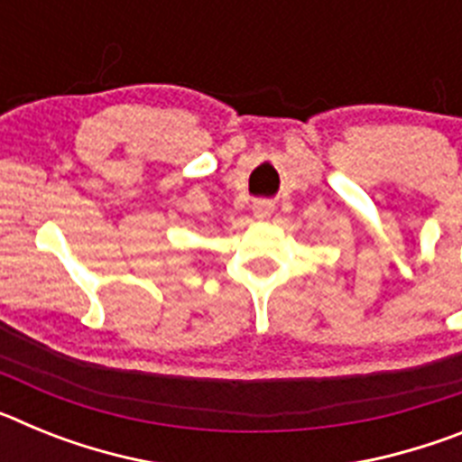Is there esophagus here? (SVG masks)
I'll use <instances>...</instances> for the list:
<instances>
[{"mask_svg": "<svg viewBox=\"0 0 462 462\" xmlns=\"http://www.w3.org/2000/svg\"><path fill=\"white\" fill-rule=\"evenodd\" d=\"M252 212H254V217H256V219L268 217V215H271V203H266V201H256L254 206H252Z\"/></svg>", "mask_w": 462, "mask_h": 462, "instance_id": "esophagus-1", "label": "esophagus"}]
</instances>
